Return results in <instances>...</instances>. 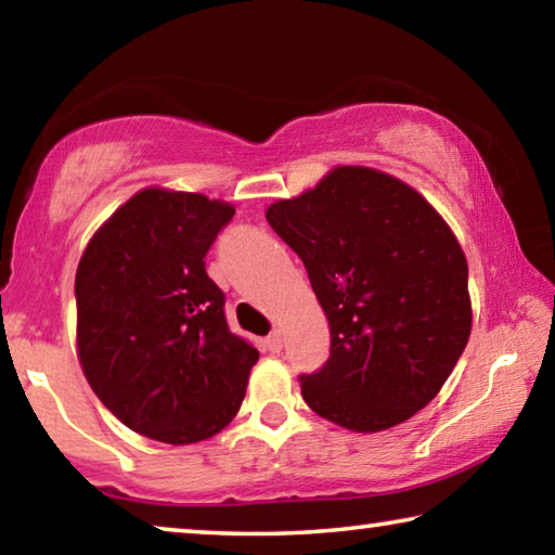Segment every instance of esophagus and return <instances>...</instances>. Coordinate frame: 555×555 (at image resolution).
Wrapping results in <instances>:
<instances>
[{
    "label": "esophagus",
    "instance_id": "34e87169",
    "mask_svg": "<svg viewBox=\"0 0 555 555\" xmlns=\"http://www.w3.org/2000/svg\"><path fill=\"white\" fill-rule=\"evenodd\" d=\"M281 347H284V337H281L279 331H274L267 337V350L274 354V352H281Z\"/></svg>",
    "mask_w": 555,
    "mask_h": 555
}]
</instances>
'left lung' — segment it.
<instances>
[{"label":"left lung","mask_w":555,"mask_h":555,"mask_svg":"<svg viewBox=\"0 0 555 555\" xmlns=\"http://www.w3.org/2000/svg\"><path fill=\"white\" fill-rule=\"evenodd\" d=\"M267 220L331 325V357L300 377L308 406L354 434L424 409L473 331L467 259L434 205L377 168L337 166Z\"/></svg>","instance_id":"obj_1"}]
</instances>
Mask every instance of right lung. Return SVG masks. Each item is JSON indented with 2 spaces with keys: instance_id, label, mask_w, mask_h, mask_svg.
I'll list each match as a JSON object with an SVG mask.
<instances>
[{
  "instance_id": "right-lung-1",
  "label": "right lung",
  "mask_w": 555,
  "mask_h": 555,
  "mask_svg": "<svg viewBox=\"0 0 555 555\" xmlns=\"http://www.w3.org/2000/svg\"><path fill=\"white\" fill-rule=\"evenodd\" d=\"M234 208L144 188L100 224L75 271L78 360L127 428L198 443L237 416L255 345L230 333L205 255Z\"/></svg>"
}]
</instances>
